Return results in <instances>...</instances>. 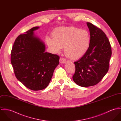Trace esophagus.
<instances>
[{
    "label": "esophagus",
    "instance_id": "esophagus-1",
    "mask_svg": "<svg viewBox=\"0 0 121 121\" xmlns=\"http://www.w3.org/2000/svg\"><path fill=\"white\" fill-rule=\"evenodd\" d=\"M66 60L65 59H63V58H60V64H64L66 62Z\"/></svg>",
    "mask_w": 121,
    "mask_h": 121
}]
</instances>
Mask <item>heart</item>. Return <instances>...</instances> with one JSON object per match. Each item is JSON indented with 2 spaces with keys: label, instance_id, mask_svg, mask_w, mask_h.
Instances as JSON below:
<instances>
[{
  "label": "heart",
  "instance_id": "b5f03b06",
  "mask_svg": "<svg viewBox=\"0 0 121 121\" xmlns=\"http://www.w3.org/2000/svg\"><path fill=\"white\" fill-rule=\"evenodd\" d=\"M51 35L52 39L46 38L51 51L58 53L64 47L66 56L72 60H78L83 57L90 46L91 39L88 32L74 26L56 28Z\"/></svg>",
  "mask_w": 121,
  "mask_h": 121
}]
</instances>
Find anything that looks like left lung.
<instances>
[{"label": "left lung", "instance_id": "obj_1", "mask_svg": "<svg viewBox=\"0 0 121 121\" xmlns=\"http://www.w3.org/2000/svg\"><path fill=\"white\" fill-rule=\"evenodd\" d=\"M89 30L90 44L85 55L74 62V82L80 86L87 87L97 84L108 70L112 51L109 41L100 29L87 22Z\"/></svg>", "mask_w": 121, "mask_h": 121}]
</instances>
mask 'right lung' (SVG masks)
I'll return each instance as SVG.
<instances>
[{"label": "right lung", "instance_id": "right-lung-1", "mask_svg": "<svg viewBox=\"0 0 121 121\" xmlns=\"http://www.w3.org/2000/svg\"><path fill=\"white\" fill-rule=\"evenodd\" d=\"M39 28L34 27L19 35L11 52V63L17 79L34 91L48 85L60 59L56 54L45 52L44 42L35 35Z\"/></svg>", "mask_w": 121, "mask_h": 121}]
</instances>
